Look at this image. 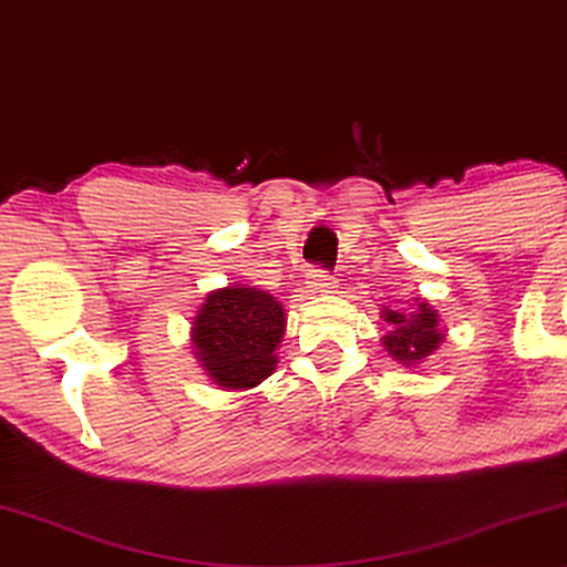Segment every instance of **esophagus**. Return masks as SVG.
I'll return each instance as SVG.
<instances>
[{"label": "esophagus", "mask_w": 567, "mask_h": 567, "mask_svg": "<svg viewBox=\"0 0 567 567\" xmlns=\"http://www.w3.org/2000/svg\"><path fill=\"white\" fill-rule=\"evenodd\" d=\"M308 288H311V292H321V296L323 292H334L337 279L323 269H311V275H308Z\"/></svg>", "instance_id": "obj_1"}]
</instances>
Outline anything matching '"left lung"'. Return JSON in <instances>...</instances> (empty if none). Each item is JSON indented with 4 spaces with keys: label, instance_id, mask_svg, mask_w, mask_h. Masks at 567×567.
<instances>
[{
    "label": "left lung",
    "instance_id": "8db88e82",
    "mask_svg": "<svg viewBox=\"0 0 567 567\" xmlns=\"http://www.w3.org/2000/svg\"><path fill=\"white\" fill-rule=\"evenodd\" d=\"M381 319L389 327L381 342L391 358L402 365H420L446 339L441 316L425 300H414L410 308H383Z\"/></svg>",
    "mask_w": 567,
    "mask_h": 567
}]
</instances>
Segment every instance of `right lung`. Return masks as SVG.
I'll return each mask as SVG.
<instances>
[{
  "mask_svg": "<svg viewBox=\"0 0 567 567\" xmlns=\"http://www.w3.org/2000/svg\"><path fill=\"white\" fill-rule=\"evenodd\" d=\"M192 323L196 360L220 389L246 391L275 373L288 319L269 292L246 285L213 290Z\"/></svg>",
  "mask_w": 567,
  "mask_h": 567,
  "instance_id": "add662e5",
  "label": "right lung"
}]
</instances>
